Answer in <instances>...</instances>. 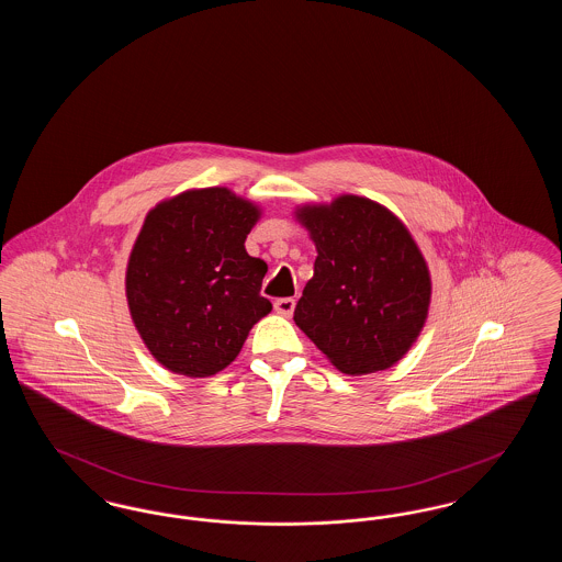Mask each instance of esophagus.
<instances>
[{
  "label": "esophagus",
  "instance_id": "obj_1",
  "mask_svg": "<svg viewBox=\"0 0 562 562\" xmlns=\"http://www.w3.org/2000/svg\"><path fill=\"white\" fill-rule=\"evenodd\" d=\"M273 310L280 314V316H291L294 312V299L293 296H284V299H278L276 303H273Z\"/></svg>",
  "mask_w": 562,
  "mask_h": 562
}]
</instances>
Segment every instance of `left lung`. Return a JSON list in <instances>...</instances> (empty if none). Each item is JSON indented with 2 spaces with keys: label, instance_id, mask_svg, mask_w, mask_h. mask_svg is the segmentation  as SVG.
<instances>
[{
  "label": "left lung",
  "instance_id": "1",
  "mask_svg": "<svg viewBox=\"0 0 562 562\" xmlns=\"http://www.w3.org/2000/svg\"><path fill=\"white\" fill-rule=\"evenodd\" d=\"M316 244L294 324L346 374L394 367L428 321L431 278L406 225L362 195L294 209Z\"/></svg>",
  "mask_w": 562,
  "mask_h": 562
}]
</instances>
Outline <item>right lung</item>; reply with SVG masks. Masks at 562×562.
Masks as SVG:
<instances>
[{
  "mask_svg": "<svg viewBox=\"0 0 562 562\" xmlns=\"http://www.w3.org/2000/svg\"><path fill=\"white\" fill-rule=\"evenodd\" d=\"M259 218L255 202L227 188L188 189L145 216L128 257L126 299L164 369L221 373L271 312L261 296L268 263L244 248Z\"/></svg>",
  "mask_w": 562,
  "mask_h": 562,
  "instance_id": "1",
  "label": "right lung"
}]
</instances>
